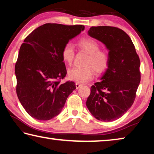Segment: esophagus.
Here are the masks:
<instances>
[{"label":"esophagus","mask_w":154,"mask_h":154,"mask_svg":"<svg viewBox=\"0 0 154 154\" xmlns=\"http://www.w3.org/2000/svg\"><path fill=\"white\" fill-rule=\"evenodd\" d=\"M75 86H76V88H77V89H79V88L80 87H82V84H80V83H77L76 84H75Z\"/></svg>","instance_id":"1"}]
</instances>
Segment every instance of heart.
<instances>
[{
    "mask_svg": "<svg viewBox=\"0 0 154 154\" xmlns=\"http://www.w3.org/2000/svg\"><path fill=\"white\" fill-rule=\"evenodd\" d=\"M78 46L82 51L88 54L85 62V67L72 68L68 71V77L78 83H84L92 79L94 71L96 74H102L108 69L110 57L105 51L99 50L100 45L93 38H85L78 41ZM62 58L65 63L71 65L75 58L74 46L66 43L62 51Z\"/></svg>",
    "mask_w": 154,
    "mask_h": 154,
    "instance_id": "1",
    "label": "heart"
}]
</instances>
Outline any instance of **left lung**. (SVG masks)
I'll return each instance as SVG.
<instances>
[{
	"mask_svg": "<svg viewBox=\"0 0 154 154\" xmlns=\"http://www.w3.org/2000/svg\"><path fill=\"white\" fill-rule=\"evenodd\" d=\"M88 35L105 44L110 63L91 87L86 106L98 120L121 118L133 104L140 81V60L131 38L124 30L112 26H92Z\"/></svg>",
	"mask_w": 154,
	"mask_h": 154,
	"instance_id": "8db88e82",
	"label": "left lung"
}]
</instances>
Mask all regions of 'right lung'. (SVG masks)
Here are the masks:
<instances>
[{
	"mask_svg": "<svg viewBox=\"0 0 154 154\" xmlns=\"http://www.w3.org/2000/svg\"><path fill=\"white\" fill-rule=\"evenodd\" d=\"M84 28L48 23L34 30L21 45L15 66L16 92L33 118L45 121L58 116L76 88L73 82L58 81L66 75L62 51Z\"/></svg>",
	"mask_w": 154,
	"mask_h": 154,
	"instance_id": "right-lung-1",
	"label": "right lung"
}]
</instances>
